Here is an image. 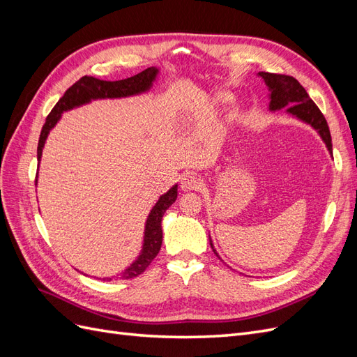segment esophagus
<instances>
[{
    "mask_svg": "<svg viewBox=\"0 0 357 357\" xmlns=\"http://www.w3.org/2000/svg\"><path fill=\"white\" fill-rule=\"evenodd\" d=\"M201 188H202V180L197 174H193V172H188V174L183 176L180 180V189L183 192L198 190Z\"/></svg>",
    "mask_w": 357,
    "mask_h": 357,
    "instance_id": "obj_1",
    "label": "esophagus"
}]
</instances>
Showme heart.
Returning <instances> with one entry per match:
<instances>
[{
	"mask_svg": "<svg viewBox=\"0 0 357 357\" xmlns=\"http://www.w3.org/2000/svg\"><path fill=\"white\" fill-rule=\"evenodd\" d=\"M215 100H218L219 102H223V101H226V100H228V96H225V95H219V96H218V98H215Z\"/></svg>",
	"mask_w": 357,
	"mask_h": 357,
	"instance_id": "1",
	"label": "heart"
}]
</instances>
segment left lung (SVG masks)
I'll use <instances>...</instances> for the list:
<instances>
[{
    "instance_id": "1",
    "label": "left lung",
    "mask_w": 357,
    "mask_h": 357,
    "mask_svg": "<svg viewBox=\"0 0 357 357\" xmlns=\"http://www.w3.org/2000/svg\"><path fill=\"white\" fill-rule=\"evenodd\" d=\"M259 77H262L269 91V112H277L284 109L286 113L299 119L301 122L310 125L312 129H316L323 143L326 144L328 152L332 155V138L329 132V126L325 116L321 114L319 107L312 101L307 91L302 88L301 83L291 77V75L284 74H274V73H257ZM210 245L213 252L220 259L213 245L211 236Z\"/></svg>"
}]
</instances>
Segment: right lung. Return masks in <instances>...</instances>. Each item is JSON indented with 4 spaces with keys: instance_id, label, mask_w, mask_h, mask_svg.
<instances>
[{
    "instance_id": "1",
    "label": "right lung",
    "mask_w": 357,
    "mask_h": 357,
    "mask_svg": "<svg viewBox=\"0 0 357 357\" xmlns=\"http://www.w3.org/2000/svg\"><path fill=\"white\" fill-rule=\"evenodd\" d=\"M159 70L156 67H150L142 73H138L132 77H128L117 82H105L95 77L84 75L79 82H75L71 88L63 93L62 98L53 107V110L46 119V123L41 129L38 147H37V159L38 164L41 160L43 149H45L46 139L53 128L56 126L59 119L63 112H68L73 109H77L84 104H89L93 100H107V98H126V96H134L139 93H146L152 89L153 83ZM37 185V180H36ZM177 199V185L172 186L164 195H160L158 202L150 210L147 220L144 225V236H143V247L142 252L137 256L135 261L129 265L122 273H119L113 277H104L100 280L104 282H112V280H129L138 277L146 271V268L152 264L153 259L160 250L162 245V218H164L165 211L171 207L172 202Z\"/></svg>"
}]
</instances>
